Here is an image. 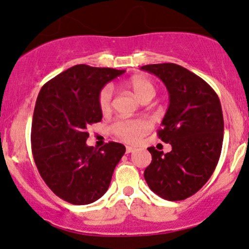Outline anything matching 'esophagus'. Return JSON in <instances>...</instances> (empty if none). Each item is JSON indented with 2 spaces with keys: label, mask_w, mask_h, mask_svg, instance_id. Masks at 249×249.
Returning a JSON list of instances; mask_svg holds the SVG:
<instances>
[{
  "label": "esophagus",
  "mask_w": 249,
  "mask_h": 249,
  "mask_svg": "<svg viewBox=\"0 0 249 249\" xmlns=\"http://www.w3.org/2000/svg\"><path fill=\"white\" fill-rule=\"evenodd\" d=\"M133 150H134V147H132V146H126V153H131Z\"/></svg>",
  "instance_id": "34e87169"
}]
</instances>
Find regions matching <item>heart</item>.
Returning a JSON list of instances; mask_svg holds the SVG:
<instances>
[{
  "mask_svg": "<svg viewBox=\"0 0 249 249\" xmlns=\"http://www.w3.org/2000/svg\"><path fill=\"white\" fill-rule=\"evenodd\" d=\"M127 85L136 95L137 98L142 102L150 101L156 95V87L151 79L144 76H134L127 82ZM113 89L111 85H105L102 89L98 96V105L102 112L110 110L112 102ZM151 122L146 118L138 119H123L113 123L111 131L115 136L126 142H137L144 134L150 131Z\"/></svg>",
  "mask_w": 249,
  "mask_h": 249,
  "instance_id": "heart-1",
  "label": "heart"
}]
</instances>
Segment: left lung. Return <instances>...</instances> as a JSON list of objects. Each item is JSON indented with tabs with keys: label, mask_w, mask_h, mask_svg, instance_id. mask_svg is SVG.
Returning a JSON list of instances; mask_svg holds the SVG:
<instances>
[{
	"label": "left lung",
	"mask_w": 249,
	"mask_h": 249,
	"mask_svg": "<svg viewBox=\"0 0 249 249\" xmlns=\"http://www.w3.org/2000/svg\"><path fill=\"white\" fill-rule=\"evenodd\" d=\"M141 69L166 85L170 105L158 137L172 146L168 153L147 148L152 161L144 178L162 199L184 200L206 184L218 165L224 141L221 104L204 79L178 64H148Z\"/></svg>",
	"instance_id": "left-lung-1"
}]
</instances>
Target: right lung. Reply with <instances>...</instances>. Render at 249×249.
Wrapping results in <instances>:
<instances>
[{
  "instance_id": "add662e5",
  "label": "right lung",
  "mask_w": 249,
  "mask_h": 249,
  "mask_svg": "<svg viewBox=\"0 0 249 249\" xmlns=\"http://www.w3.org/2000/svg\"><path fill=\"white\" fill-rule=\"evenodd\" d=\"M125 70L78 64L43 85L31 125L34 160L45 184L73 205H88L107 191L125 146H88L89 125L102 121L98 96Z\"/></svg>"
}]
</instances>
